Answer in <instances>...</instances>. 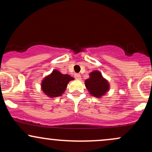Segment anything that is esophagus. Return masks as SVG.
<instances>
[{"label": "esophagus", "mask_w": 152, "mask_h": 152, "mask_svg": "<svg viewBox=\"0 0 152 152\" xmlns=\"http://www.w3.org/2000/svg\"><path fill=\"white\" fill-rule=\"evenodd\" d=\"M75 78H76L77 80H81V75H80V74H75Z\"/></svg>", "instance_id": "obj_1"}]
</instances>
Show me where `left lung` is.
Returning a JSON list of instances; mask_svg holds the SVG:
<instances>
[{
	"label": "left lung",
	"mask_w": 152,
	"mask_h": 152,
	"mask_svg": "<svg viewBox=\"0 0 152 152\" xmlns=\"http://www.w3.org/2000/svg\"><path fill=\"white\" fill-rule=\"evenodd\" d=\"M85 86L89 94L96 98L101 99L110 89V83L98 70L89 74V78L85 80Z\"/></svg>",
	"instance_id": "left-lung-1"
}]
</instances>
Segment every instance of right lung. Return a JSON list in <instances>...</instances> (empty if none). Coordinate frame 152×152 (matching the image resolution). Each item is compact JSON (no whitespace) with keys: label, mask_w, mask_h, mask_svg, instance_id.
<instances>
[{"label":"right lung","mask_w":152,"mask_h":152,"mask_svg":"<svg viewBox=\"0 0 152 152\" xmlns=\"http://www.w3.org/2000/svg\"><path fill=\"white\" fill-rule=\"evenodd\" d=\"M74 78L69 74H63L54 69L50 74L43 78L41 88L45 95L49 98H55L62 96L67 88L68 83Z\"/></svg>","instance_id":"add662e5"}]
</instances>
